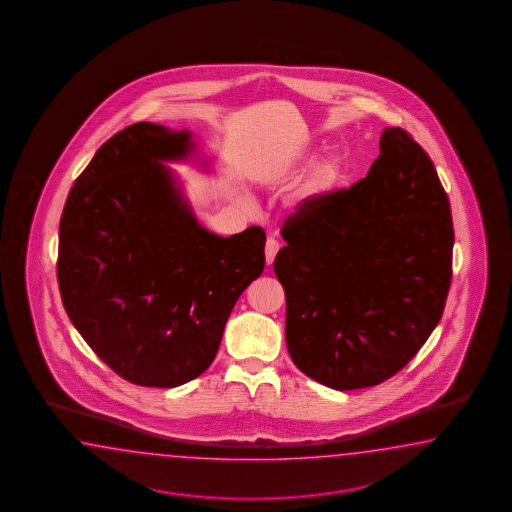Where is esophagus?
<instances>
[{"instance_id":"esophagus-1","label":"esophagus","mask_w":512,"mask_h":512,"mask_svg":"<svg viewBox=\"0 0 512 512\" xmlns=\"http://www.w3.org/2000/svg\"><path fill=\"white\" fill-rule=\"evenodd\" d=\"M281 248V244H279V240L268 239L266 242V262L268 264H272L273 259H275V255H277V251Z\"/></svg>"}]
</instances>
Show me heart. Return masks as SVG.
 Segmentation results:
<instances>
[{
    "instance_id": "1",
    "label": "heart",
    "mask_w": 512,
    "mask_h": 512,
    "mask_svg": "<svg viewBox=\"0 0 512 512\" xmlns=\"http://www.w3.org/2000/svg\"><path fill=\"white\" fill-rule=\"evenodd\" d=\"M340 171V158H330L327 159L325 163H321L318 169H316V172H314V178H312V187H314V191H323V189L330 187L332 183L338 180Z\"/></svg>"
}]
</instances>
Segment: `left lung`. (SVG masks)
Wrapping results in <instances>:
<instances>
[{
    "instance_id": "8db88e82",
    "label": "left lung",
    "mask_w": 512,
    "mask_h": 512,
    "mask_svg": "<svg viewBox=\"0 0 512 512\" xmlns=\"http://www.w3.org/2000/svg\"><path fill=\"white\" fill-rule=\"evenodd\" d=\"M281 235L273 270L294 364L340 391L397 375L437 327L452 283V211L424 148L386 128L364 180L308 196Z\"/></svg>"
}]
</instances>
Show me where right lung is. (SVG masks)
<instances>
[{
  "label": "right lung",
  "instance_id": "right-lung-1",
  "mask_svg": "<svg viewBox=\"0 0 512 512\" xmlns=\"http://www.w3.org/2000/svg\"><path fill=\"white\" fill-rule=\"evenodd\" d=\"M187 132L136 123L110 137L71 187L58 229V288L71 323L132 384L176 387L215 360L240 294L264 270L259 226H198L161 159Z\"/></svg>",
  "mask_w": 512,
  "mask_h": 512
}]
</instances>
